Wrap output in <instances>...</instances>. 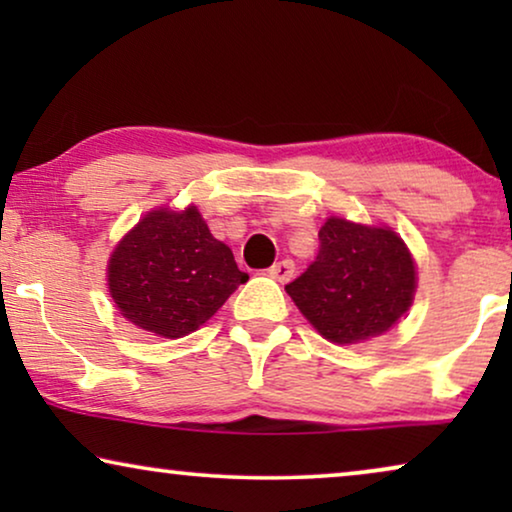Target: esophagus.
<instances>
[{
	"label": "esophagus",
	"mask_w": 512,
	"mask_h": 512,
	"mask_svg": "<svg viewBox=\"0 0 512 512\" xmlns=\"http://www.w3.org/2000/svg\"><path fill=\"white\" fill-rule=\"evenodd\" d=\"M293 272H296V265H293V261H289V258H286V261H279V263H275L272 265V268L268 270V275L272 277V279H277V282H289V279L293 277Z\"/></svg>",
	"instance_id": "esophagus-1"
}]
</instances>
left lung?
I'll return each instance as SVG.
<instances>
[{
	"mask_svg": "<svg viewBox=\"0 0 512 512\" xmlns=\"http://www.w3.org/2000/svg\"><path fill=\"white\" fill-rule=\"evenodd\" d=\"M286 293L305 319L338 345L389 331L415 296V263L389 228L328 219L319 254Z\"/></svg>",
	"mask_w": 512,
	"mask_h": 512,
	"instance_id": "8db88e82",
	"label": "left lung"
}]
</instances>
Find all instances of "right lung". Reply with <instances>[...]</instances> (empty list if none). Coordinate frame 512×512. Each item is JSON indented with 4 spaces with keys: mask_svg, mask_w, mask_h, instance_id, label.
<instances>
[{
    "mask_svg": "<svg viewBox=\"0 0 512 512\" xmlns=\"http://www.w3.org/2000/svg\"><path fill=\"white\" fill-rule=\"evenodd\" d=\"M247 279L195 207L146 214L109 258V291L123 317L172 340L198 331Z\"/></svg>",
    "mask_w": 512,
    "mask_h": 512,
    "instance_id": "right-lung-1",
    "label": "right lung"
}]
</instances>
